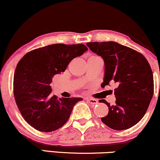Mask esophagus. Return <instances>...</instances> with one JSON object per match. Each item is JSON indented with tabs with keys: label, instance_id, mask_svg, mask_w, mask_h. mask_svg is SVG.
<instances>
[{
	"label": "esophagus",
	"instance_id": "obj_1",
	"mask_svg": "<svg viewBox=\"0 0 160 160\" xmlns=\"http://www.w3.org/2000/svg\"><path fill=\"white\" fill-rule=\"evenodd\" d=\"M87 102H89L90 104H97L98 102L97 100L93 99V98H87Z\"/></svg>",
	"mask_w": 160,
	"mask_h": 160
}]
</instances>
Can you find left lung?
Returning a JSON list of instances; mask_svg holds the SVG:
<instances>
[{"label": "left lung", "instance_id": "left-lung-1", "mask_svg": "<svg viewBox=\"0 0 160 160\" xmlns=\"http://www.w3.org/2000/svg\"><path fill=\"white\" fill-rule=\"evenodd\" d=\"M87 45L104 60L101 87L109 82L117 85L114 105L100 100L108 107V113L101 118L102 122L115 130L132 128L145 115L154 95V78L149 63L141 53L113 41L89 42Z\"/></svg>", "mask_w": 160, "mask_h": 160}]
</instances>
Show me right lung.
I'll return each mask as SVG.
<instances>
[{
	"instance_id": "1",
	"label": "right lung",
	"mask_w": 160,
	"mask_h": 160,
	"mask_svg": "<svg viewBox=\"0 0 160 160\" xmlns=\"http://www.w3.org/2000/svg\"><path fill=\"white\" fill-rule=\"evenodd\" d=\"M88 49L84 44L55 43L28 52L17 63L14 95L19 111L30 125L41 132L58 130L68 120L81 98H58L50 84L54 75L64 72L73 58Z\"/></svg>"
}]
</instances>
